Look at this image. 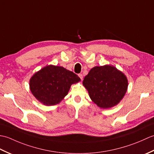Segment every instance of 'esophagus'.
Masks as SVG:
<instances>
[{
  "label": "esophagus",
  "mask_w": 154,
  "mask_h": 154,
  "mask_svg": "<svg viewBox=\"0 0 154 154\" xmlns=\"http://www.w3.org/2000/svg\"><path fill=\"white\" fill-rule=\"evenodd\" d=\"M79 75V78H80V79H81V80H83V75L82 74H79V75Z\"/></svg>",
  "instance_id": "34e87169"
}]
</instances>
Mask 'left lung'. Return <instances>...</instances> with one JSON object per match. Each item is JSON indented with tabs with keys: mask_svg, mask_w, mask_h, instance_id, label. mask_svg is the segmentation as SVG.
I'll list each match as a JSON object with an SVG mask.
<instances>
[{
	"mask_svg": "<svg viewBox=\"0 0 154 154\" xmlns=\"http://www.w3.org/2000/svg\"><path fill=\"white\" fill-rule=\"evenodd\" d=\"M83 84L94 103L103 109H109L122 99L127 91L128 80L116 68L104 65L91 69Z\"/></svg>",
	"mask_w": 154,
	"mask_h": 154,
	"instance_id": "1",
	"label": "left lung"
}]
</instances>
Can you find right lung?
Listing matches in <instances>:
<instances>
[{
	"label": "right lung",
	"mask_w": 154,
	"mask_h": 154,
	"mask_svg": "<svg viewBox=\"0 0 154 154\" xmlns=\"http://www.w3.org/2000/svg\"><path fill=\"white\" fill-rule=\"evenodd\" d=\"M80 81L77 75L63 67L48 65L32 77L30 88L40 102L51 106L58 104L67 95L72 84Z\"/></svg>",
	"instance_id": "obj_1"
}]
</instances>
